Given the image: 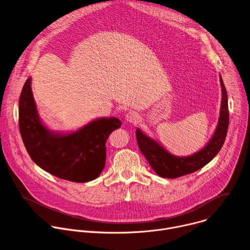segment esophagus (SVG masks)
Here are the masks:
<instances>
[{
	"label": "esophagus",
	"mask_w": 250,
	"mask_h": 250,
	"mask_svg": "<svg viewBox=\"0 0 250 250\" xmlns=\"http://www.w3.org/2000/svg\"><path fill=\"white\" fill-rule=\"evenodd\" d=\"M125 120L129 123H138V121L140 120V116L135 111H129L125 115Z\"/></svg>",
	"instance_id": "obj_1"
}]
</instances>
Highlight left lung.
<instances>
[{
    "label": "left lung",
    "instance_id": "left-lung-1",
    "mask_svg": "<svg viewBox=\"0 0 250 250\" xmlns=\"http://www.w3.org/2000/svg\"><path fill=\"white\" fill-rule=\"evenodd\" d=\"M220 83L222 87V102L218 124L213 136L200 151L186 157L174 156L157 140L147 136L140 128H137L136 138L140 151L160 176L176 178L192 173L209 164L221 151L227 137L229 118L227 89L221 75Z\"/></svg>",
    "mask_w": 250,
    "mask_h": 250
}]
</instances>
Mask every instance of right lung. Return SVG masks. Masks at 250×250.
Segmentation results:
<instances>
[{"label": "right lung", "instance_id": "add662e5", "mask_svg": "<svg viewBox=\"0 0 250 250\" xmlns=\"http://www.w3.org/2000/svg\"><path fill=\"white\" fill-rule=\"evenodd\" d=\"M20 131L31 160L56 177L87 182L99 176L105 166V143L122 123L116 117L96 118L71 132L49 129L39 116L29 77L21 93Z\"/></svg>", "mask_w": 250, "mask_h": 250}]
</instances>
